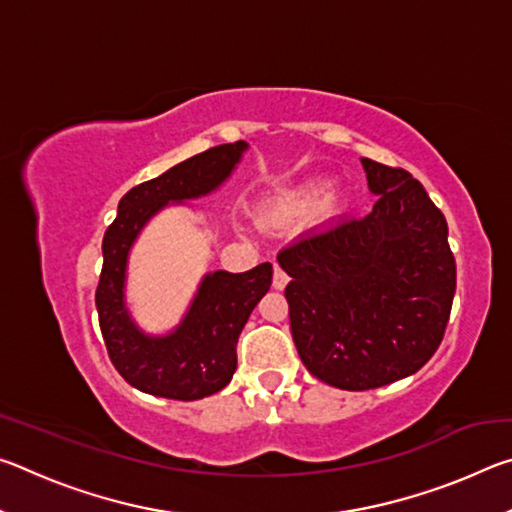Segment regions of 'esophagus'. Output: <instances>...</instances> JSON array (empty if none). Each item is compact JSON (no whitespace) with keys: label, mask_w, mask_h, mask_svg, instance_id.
<instances>
[{"label":"esophagus","mask_w":512,"mask_h":512,"mask_svg":"<svg viewBox=\"0 0 512 512\" xmlns=\"http://www.w3.org/2000/svg\"><path fill=\"white\" fill-rule=\"evenodd\" d=\"M289 284V275L282 271L280 266H275V273H273V287L277 289V291H282L284 287H287Z\"/></svg>","instance_id":"esophagus-1"}]
</instances>
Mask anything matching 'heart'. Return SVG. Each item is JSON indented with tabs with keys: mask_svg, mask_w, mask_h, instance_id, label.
Here are the masks:
<instances>
[{
	"mask_svg": "<svg viewBox=\"0 0 512 512\" xmlns=\"http://www.w3.org/2000/svg\"><path fill=\"white\" fill-rule=\"evenodd\" d=\"M320 192H323V187L320 185H309L305 189H300L298 194L289 196L287 201H284L282 210L280 212H293V210H302V207H307L316 201V198L320 196Z\"/></svg>",
	"mask_w": 512,
	"mask_h": 512,
	"instance_id": "1",
	"label": "heart"
}]
</instances>
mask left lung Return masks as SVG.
<instances>
[{"mask_svg": "<svg viewBox=\"0 0 512 512\" xmlns=\"http://www.w3.org/2000/svg\"><path fill=\"white\" fill-rule=\"evenodd\" d=\"M372 212L291 241L277 262L291 334L311 375L368 391L418 372L443 341L456 291L445 214L420 180L363 158Z\"/></svg>", "mask_w": 512, "mask_h": 512, "instance_id": "8db88e82", "label": "left lung"}]
</instances>
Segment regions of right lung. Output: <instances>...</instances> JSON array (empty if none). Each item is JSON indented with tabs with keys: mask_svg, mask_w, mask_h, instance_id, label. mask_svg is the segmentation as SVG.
I'll return each instance as SVG.
<instances>
[{
	"mask_svg": "<svg viewBox=\"0 0 512 512\" xmlns=\"http://www.w3.org/2000/svg\"><path fill=\"white\" fill-rule=\"evenodd\" d=\"M246 142L219 144L162 176L128 189L117 219L103 235V266L94 293L99 327L112 366L137 391L169 400H203L230 384L237 370V341L250 311L271 289L273 266L246 273L205 275L187 316L169 336L142 334L124 305L126 259L144 223L169 201L183 203L210 194L235 169Z\"/></svg>",
	"mask_w": 512,
	"mask_h": 512,
	"instance_id": "obj_1",
	"label": "right lung"
}]
</instances>
